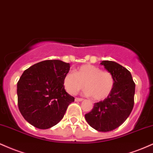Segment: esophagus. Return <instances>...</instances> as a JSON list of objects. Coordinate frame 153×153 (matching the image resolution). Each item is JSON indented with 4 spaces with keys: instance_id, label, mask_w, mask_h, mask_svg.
<instances>
[{
    "instance_id": "obj_1",
    "label": "esophagus",
    "mask_w": 153,
    "mask_h": 153,
    "mask_svg": "<svg viewBox=\"0 0 153 153\" xmlns=\"http://www.w3.org/2000/svg\"><path fill=\"white\" fill-rule=\"evenodd\" d=\"M83 99L82 98H75V102H81V101H83Z\"/></svg>"
}]
</instances>
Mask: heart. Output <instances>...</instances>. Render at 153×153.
Returning <instances> with one entry per match:
<instances>
[{"instance_id": "b5f03b06", "label": "heart", "mask_w": 153, "mask_h": 153, "mask_svg": "<svg viewBox=\"0 0 153 153\" xmlns=\"http://www.w3.org/2000/svg\"><path fill=\"white\" fill-rule=\"evenodd\" d=\"M64 88L70 94H76L85 86V94L94 100L101 101L111 94L114 86V78L110 72L102 71L98 66L84 64L76 72L69 71L63 79Z\"/></svg>"}]
</instances>
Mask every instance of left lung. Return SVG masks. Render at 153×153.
Returning a JSON list of instances; mask_svg holds the SVG:
<instances>
[{
  "mask_svg": "<svg viewBox=\"0 0 153 153\" xmlns=\"http://www.w3.org/2000/svg\"><path fill=\"white\" fill-rule=\"evenodd\" d=\"M101 64L114 76V88L103 101L94 104L85 119L96 130L109 132L120 127L132 112L135 84L131 73L120 64L112 61H102Z\"/></svg>",
  "mask_w": 153,
  "mask_h": 153,
  "instance_id": "8db88e82",
  "label": "left lung"
}]
</instances>
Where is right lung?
I'll return each instance as SVG.
<instances>
[{"mask_svg": "<svg viewBox=\"0 0 153 153\" xmlns=\"http://www.w3.org/2000/svg\"><path fill=\"white\" fill-rule=\"evenodd\" d=\"M69 69V63L46 60L23 71L17 83L18 105L28 123L45 130L62 120L68 106L74 102L63 84Z\"/></svg>", "mask_w": 153, "mask_h": 153, "instance_id": "obj_1", "label": "right lung"}]
</instances>
